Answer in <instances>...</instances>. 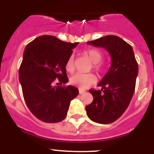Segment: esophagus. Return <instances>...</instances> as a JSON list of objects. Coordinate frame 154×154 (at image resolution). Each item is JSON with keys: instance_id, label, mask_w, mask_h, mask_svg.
I'll return each instance as SVG.
<instances>
[{"instance_id": "esophagus-1", "label": "esophagus", "mask_w": 154, "mask_h": 154, "mask_svg": "<svg viewBox=\"0 0 154 154\" xmlns=\"http://www.w3.org/2000/svg\"><path fill=\"white\" fill-rule=\"evenodd\" d=\"M85 92H86L85 91L80 89V88H79V94H82V93H85Z\"/></svg>"}]
</instances>
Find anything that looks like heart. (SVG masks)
Wrapping results in <instances>:
<instances>
[{
  "instance_id": "1",
  "label": "heart",
  "mask_w": 154,
  "mask_h": 154,
  "mask_svg": "<svg viewBox=\"0 0 154 154\" xmlns=\"http://www.w3.org/2000/svg\"><path fill=\"white\" fill-rule=\"evenodd\" d=\"M85 56L93 63L92 66L95 72L99 73L102 71V65L99 63L103 59V54L100 50L97 48H91L85 51ZM66 70L69 73H73L75 72V63H74V56H70L67 59L65 64ZM96 79L93 74H77L72 76L70 78V82L74 85L77 86L80 89H85L93 85L95 82Z\"/></svg>"
}]
</instances>
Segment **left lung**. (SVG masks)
Here are the masks:
<instances>
[{"label":"left lung","mask_w":154,"mask_h":154,"mask_svg":"<svg viewBox=\"0 0 154 154\" xmlns=\"http://www.w3.org/2000/svg\"><path fill=\"white\" fill-rule=\"evenodd\" d=\"M87 43L106 49L111 59L109 72L98 85L101 89L89 91L93 100L85 107L87 115L95 122L112 123L122 115L131 101L138 65L131 45L119 37L107 35Z\"/></svg>","instance_id":"8db88e82"}]
</instances>
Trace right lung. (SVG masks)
<instances>
[{
    "mask_svg": "<svg viewBox=\"0 0 154 154\" xmlns=\"http://www.w3.org/2000/svg\"><path fill=\"white\" fill-rule=\"evenodd\" d=\"M78 43H66L51 35H42L26 45L19 68L24 99L28 109L44 122L65 119L70 102L79 94L72 85L54 86L68 82L65 64Z\"/></svg>",
    "mask_w": 154,
    "mask_h": 154,
    "instance_id": "right-lung-1",
    "label": "right lung"
}]
</instances>
